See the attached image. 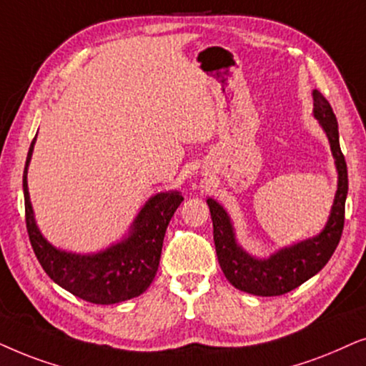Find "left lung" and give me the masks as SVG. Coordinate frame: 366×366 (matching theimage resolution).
Returning <instances> with one entry per match:
<instances>
[{"label": "left lung", "mask_w": 366, "mask_h": 366, "mask_svg": "<svg viewBox=\"0 0 366 366\" xmlns=\"http://www.w3.org/2000/svg\"><path fill=\"white\" fill-rule=\"evenodd\" d=\"M313 114L330 140L331 154H333L336 170H338V189H336L328 222L323 231L298 244L282 247L267 259H259V257L247 254L237 244L231 217L221 204L214 199H207L219 266L234 288L246 291V293L256 296H280L290 293L323 269L342 239L345 201L348 194V170L345 155L340 149L338 122L328 100L318 90H313Z\"/></svg>", "instance_id": "obj_1"}]
</instances>
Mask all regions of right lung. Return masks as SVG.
<instances>
[{"instance_id": "add662e5", "label": "right lung", "mask_w": 366, "mask_h": 366, "mask_svg": "<svg viewBox=\"0 0 366 366\" xmlns=\"http://www.w3.org/2000/svg\"><path fill=\"white\" fill-rule=\"evenodd\" d=\"M33 139L23 172L24 216L36 259L48 276L78 298L94 305H114L142 295L159 269L165 229L184 197L177 191L160 192L150 197L130 226L129 236L95 254H75L56 249L45 237L33 216L28 192V165Z\"/></svg>"}]
</instances>
